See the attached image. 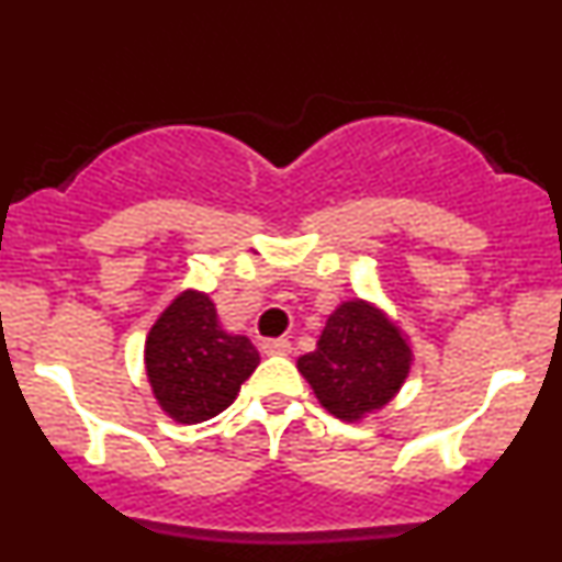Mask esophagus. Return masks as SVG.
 <instances>
[{
	"instance_id": "obj_1",
	"label": "esophagus",
	"mask_w": 562,
	"mask_h": 562,
	"mask_svg": "<svg viewBox=\"0 0 562 562\" xmlns=\"http://www.w3.org/2000/svg\"><path fill=\"white\" fill-rule=\"evenodd\" d=\"M263 353H272V357H285V353H290V340L288 338H267L261 344Z\"/></svg>"
}]
</instances>
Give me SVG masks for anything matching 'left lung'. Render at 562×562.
I'll list each match as a JSON object with an SVG mask.
<instances>
[{"instance_id":"1","label":"left lung","mask_w":562,"mask_h":562,"mask_svg":"<svg viewBox=\"0 0 562 562\" xmlns=\"http://www.w3.org/2000/svg\"><path fill=\"white\" fill-rule=\"evenodd\" d=\"M412 353L402 333L370 303L348 301L335 308L317 351L299 359L314 393L340 420H359L389 404L409 372Z\"/></svg>"}]
</instances>
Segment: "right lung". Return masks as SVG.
<instances>
[{"instance_id":"right-lung-1","label":"right lung","mask_w":562,"mask_h":562,"mask_svg":"<svg viewBox=\"0 0 562 562\" xmlns=\"http://www.w3.org/2000/svg\"><path fill=\"white\" fill-rule=\"evenodd\" d=\"M145 364L160 406L192 425L235 402L259 367V351L245 335L222 330L209 295L182 293L147 335Z\"/></svg>"}]
</instances>
